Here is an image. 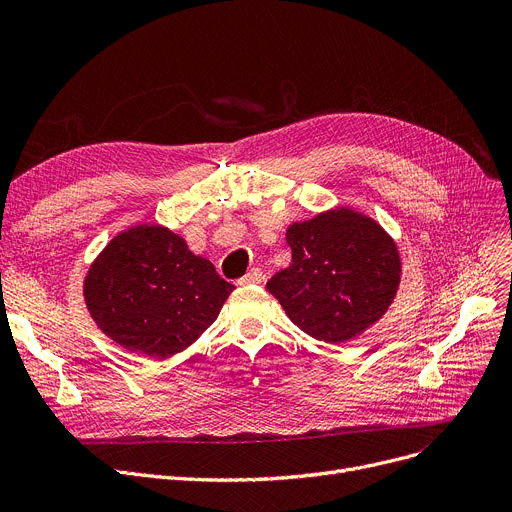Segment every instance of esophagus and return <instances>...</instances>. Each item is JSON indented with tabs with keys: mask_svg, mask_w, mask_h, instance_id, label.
I'll use <instances>...</instances> for the list:
<instances>
[{
	"mask_svg": "<svg viewBox=\"0 0 512 512\" xmlns=\"http://www.w3.org/2000/svg\"><path fill=\"white\" fill-rule=\"evenodd\" d=\"M261 282H263V274H261V270H257V267H253V270H249L238 280L240 286H251V284H261Z\"/></svg>",
	"mask_w": 512,
	"mask_h": 512,
	"instance_id": "obj_1",
	"label": "esophagus"
}]
</instances>
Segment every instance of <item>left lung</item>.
Returning <instances> with one entry per match:
<instances>
[{
	"label": "left lung",
	"instance_id": "obj_1",
	"mask_svg": "<svg viewBox=\"0 0 512 512\" xmlns=\"http://www.w3.org/2000/svg\"><path fill=\"white\" fill-rule=\"evenodd\" d=\"M292 263L270 290L294 326L324 342H346L392 305L402 263L394 238L351 207L317 213L286 230Z\"/></svg>",
	"mask_w": 512,
	"mask_h": 512
}]
</instances>
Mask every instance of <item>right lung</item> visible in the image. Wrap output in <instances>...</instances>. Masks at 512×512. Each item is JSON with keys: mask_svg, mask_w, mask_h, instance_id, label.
Instances as JSON below:
<instances>
[{"mask_svg": "<svg viewBox=\"0 0 512 512\" xmlns=\"http://www.w3.org/2000/svg\"><path fill=\"white\" fill-rule=\"evenodd\" d=\"M232 290L209 259L159 224L118 232L83 280L97 328L126 351L157 361L191 346L218 319Z\"/></svg>", "mask_w": 512, "mask_h": 512, "instance_id": "add662e5", "label": "right lung"}]
</instances>
